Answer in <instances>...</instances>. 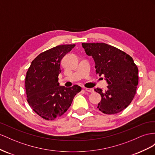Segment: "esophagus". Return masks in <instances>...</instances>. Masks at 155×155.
I'll return each instance as SVG.
<instances>
[{
	"label": "esophagus",
	"mask_w": 155,
	"mask_h": 155,
	"mask_svg": "<svg viewBox=\"0 0 155 155\" xmlns=\"http://www.w3.org/2000/svg\"><path fill=\"white\" fill-rule=\"evenodd\" d=\"M85 90L87 92H90V93H93L94 91V90L93 89V88H85Z\"/></svg>",
	"instance_id": "1"
}]
</instances>
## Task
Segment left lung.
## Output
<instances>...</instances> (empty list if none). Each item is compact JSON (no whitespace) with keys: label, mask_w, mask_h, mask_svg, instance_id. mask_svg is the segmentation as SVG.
Here are the masks:
<instances>
[{"label":"left lung","mask_w":155,"mask_h":155,"mask_svg":"<svg viewBox=\"0 0 155 155\" xmlns=\"http://www.w3.org/2000/svg\"><path fill=\"white\" fill-rule=\"evenodd\" d=\"M86 54L95 63L96 73L104 75L108 86L105 92L95 89L102 99L98 104L101 112L115 114L132 102L138 84V69L131 56L119 48L104 43H82Z\"/></svg>","instance_id":"left-lung-1"}]
</instances>
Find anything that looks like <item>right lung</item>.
<instances>
[{
	"label": "right lung",
	"instance_id": "1",
	"mask_svg": "<svg viewBox=\"0 0 155 155\" xmlns=\"http://www.w3.org/2000/svg\"><path fill=\"white\" fill-rule=\"evenodd\" d=\"M73 45H61L39 54L31 63L25 78L27 101L34 111L46 120L63 115L81 87L60 86L61 60L72 50Z\"/></svg>",
	"mask_w": 155,
	"mask_h": 155
}]
</instances>
